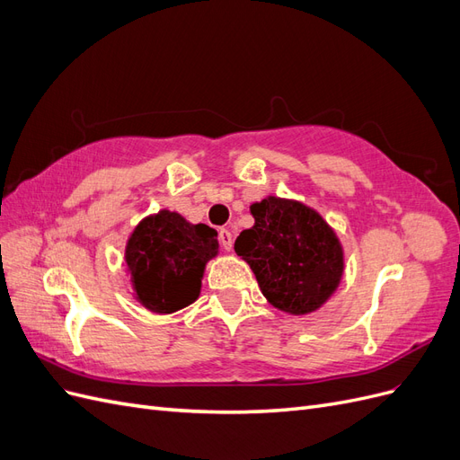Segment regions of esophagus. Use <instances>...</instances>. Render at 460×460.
Here are the masks:
<instances>
[{"label": "esophagus", "instance_id": "34e87169", "mask_svg": "<svg viewBox=\"0 0 460 460\" xmlns=\"http://www.w3.org/2000/svg\"><path fill=\"white\" fill-rule=\"evenodd\" d=\"M218 240H220L222 247L226 249V252H232V247H234V235H232V232H230V230L222 228V230L218 232Z\"/></svg>", "mask_w": 460, "mask_h": 460}]
</instances>
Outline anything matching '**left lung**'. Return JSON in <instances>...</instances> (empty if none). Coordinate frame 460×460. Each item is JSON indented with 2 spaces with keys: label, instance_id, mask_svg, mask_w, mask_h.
I'll return each instance as SVG.
<instances>
[{
  "label": "left lung",
  "instance_id": "8db88e82",
  "mask_svg": "<svg viewBox=\"0 0 460 460\" xmlns=\"http://www.w3.org/2000/svg\"><path fill=\"white\" fill-rule=\"evenodd\" d=\"M255 225L234 243L274 309L303 316L336 294L345 270L343 245L316 208L267 196L249 207Z\"/></svg>",
  "mask_w": 460,
  "mask_h": 460
}]
</instances>
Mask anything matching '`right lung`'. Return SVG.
<instances>
[{
	"label": "right lung",
	"instance_id": "1",
	"mask_svg": "<svg viewBox=\"0 0 460 460\" xmlns=\"http://www.w3.org/2000/svg\"><path fill=\"white\" fill-rule=\"evenodd\" d=\"M218 255L217 232L169 208L144 217L124 247L132 297L155 314L188 307L201 294L207 262Z\"/></svg>",
	"mask_w": 460,
	"mask_h": 460
}]
</instances>
